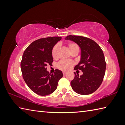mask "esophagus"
<instances>
[{
  "mask_svg": "<svg viewBox=\"0 0 125 125\" xmlns=\"http://www.w3.org/2000/svg\"><path fill=\"white\" fill-rule=\"evenodd\" d=\"M63 74H64V75H65V74H67V72H63Z\"/></svg>",
  "mask_w": 125,
  "mask_h": 125,
  "instance_id": "1",
  "label": "esophagus"
}]
</instances>
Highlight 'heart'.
Segmentation results:
<instances>
[{
  "label": "heart",
  "mask_w": 125,
  "mask_h": 125,
  "mask_svg": "<svg viewBox=\"0 0 125 125\" xmlns=\"http://www.w3.org/2000/svg\"><path fill=\"white\" fill-rule=\"evenodd\" d=\"M68 46L69 50L70 51L71 53L74 51H79V50L78 46L75 43H69ZM59 48H60V45L58 44H57L53 48L52 51V56L53 58H56L57 57ZM73 65V61L69 60H61L57 63V67L61 70L67 71L71 69Z\"/></svg>",
  "instance_id": "b5f03b06"
}]
</instances>
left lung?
Segmentation results:
<instances>
[{
	"label": "left lung",
	"mask_w": 125,
	"mask_h": 125,
	"mask_svg": "<svg viewBox=\"0 0 125 125\" xmlns=\"http://www.w3.org/2000/svg\"><path fill=\"white\" fill-rule=\"evenodd\" d=\"M65 40L74 42L81 50L80 62L75 70H82L83 74L74 73L71 82L73 90L80 95H88L98 89L102 83L106 70V62L102 50L95 42L80 36L69 35Z\"/></svg>",
	"instance_id": "1"
}]
</instances>
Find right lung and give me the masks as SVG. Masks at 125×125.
Segmentation results:
<instances>
[{"mask_svg":"<svg viewBox=\"0 0 125 125\" xmlns=\"http://www.w3.org/2000/svg\"><path fill=\"white\" fill-rule=\"evenodd\" d=\"M61 37H50L36 40L24 52L21 62L22 77L27 86L36 94L48 95L57 88L58 82L63 77L62 72L56 69L50 74L46 67L53 61L52 51Z\"/></svg>","mask_w":125,"mask_h":125,"instance_id":"right-lung-1","label":"right lung"}]
</instances>
